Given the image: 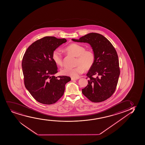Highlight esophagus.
Instances as JSON below:
<instances>
[{
	"label": "esophagus",
	"instance_id": "34e87169",
	"mask_svg": "<svg viewBox=\"0 0 145 145\" xmlns=\"http://www.w3.org/2000/svg\"><path fill=\"white\" fill-rule=\"evenodd\" d=\"M78 79H79V78H72V77L71 78V80H72V81L75 80H77Z\"/></svg>",
	"mask_w": 145,
	"mask_h": 145
}]
</instances>
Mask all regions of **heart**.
<instances>
[{"label": "heart", "mask_w": 145, "mask_h": 145, "mask_svg": "<svg viewBox=\"0 0 145 145\" xmlns=\"http://www.w3.org/2000/svg\"><path fill=\"white\" fill-rule=\"evenodd\" d=\"M65 50L68 53L77 57L75 63L76 66L73 68H62L61 70V72L63 75L77 78L84 71H89L93 66L95 61V55L92 50H86L84 46L77 44H70ZM52 58L57 66H62V54L60 50H55L52 53Z\"/></svg>", "instance_id": "1"}]
</instances>
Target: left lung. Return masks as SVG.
Returning <instances> with one entry per match:
<instances>
[{
	"label": "left lung",
	"mask_w": 145,
	"mask_h": 145,
	"mask_svg": "<svg viewBox=\"0 0 145 145\" xmlns=\"http://www.w3.org/2000/svg\"><path fill=\"white\" fill-rule=\"evenodd\" d=\"M72 40L88 43L95 55V63L87 74L89 80L88 85L82 89L83 94L93 103L106 100L115 92L120 74L115 48L108 39L99 33H89Z\"/></svg>",
	"instance_id": "left-lung-1"
}]
</instances>
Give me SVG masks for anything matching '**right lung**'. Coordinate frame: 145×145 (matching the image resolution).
<instances>
[{
    "label": "right lung",
    "mask_w": 145,
    "mask_h": 145,
    "mask_svg": "<svg viewBox=\"0 0 145 145\" xmlns=\"http://www.w3.org/2000/svg\"><path fill=\"white\" fill-rule=\"evenodd\" d=\"M67 42L66 39L44 37L28 48L22 61V72L26 89L34 99L44 105H52L62 97L65 84L71 77H55L57 67L53 61V52Z\"/></svg>",
    "instance_id": "obj_1"
}]
</instances>
